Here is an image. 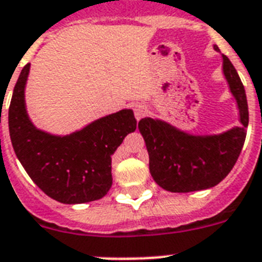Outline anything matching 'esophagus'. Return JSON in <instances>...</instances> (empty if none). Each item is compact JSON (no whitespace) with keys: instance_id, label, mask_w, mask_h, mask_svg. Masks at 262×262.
Returning a JSON list of instances; mask_svg holds the SVG:
<instances>
[{"instance_id":"1","label":"esophagus","mask_w":262,"mask_h":262,"mask_svg":"<svg viewBox=\"0 0 262 262\" xmlns=\"http://www.w3.org/2000/svg\"><path fill=\"white\" fill-rule=\"evenodd\" d=\"M134 114H135L136 120H140L142 118H144V116H146L147 107L144 106V104H142V103L136 104V106L134 107Z\"/></svg>"}]
</instances>
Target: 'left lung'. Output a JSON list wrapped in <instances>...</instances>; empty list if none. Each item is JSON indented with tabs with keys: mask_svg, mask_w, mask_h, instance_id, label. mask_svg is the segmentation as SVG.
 Segmentation results:
<instances>
[{
	"mask_svg": "<svg viewBox=\"0 0 262 262\" xmlns=\"http://www.w3.org/2000/svg\"><path fill=\"white\" fill-rule=\"evenodd\" d=\"M213 49L220 53L216 45ZM221 58L241 126L221 134L195 135L162 119L143 118L138 124L148 151L151 176L165 191L185 193L212 188L237 162L249 123L247 94L232 62L224 54Z\"/></svg>",
	"mask_w": 262,
	"mask_h": 262,
	"instance_id": "1",
	"label": "left lung"
}]
</instances>
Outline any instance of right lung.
<instances>
[{
  "mask_svg": "<svg viewBox=\"0 0 262 262\" xmlns=\"http://www.w3.org/2000/svg\"><path fill=\"white\" fill-rule=\"evenodd\" d=\"M30 63L22 69L9 107V133L25 171L42 191L63 204L99 200L113 185L111 160L123 139L136 129L131 108L102 116L69 135H54L33 124L25 87Z\"/></svg>",
  "mask_w": 262,
  "mask_h": 262,
  "instance_id": "right-lung-1",
  "label": "right lung"
}]
</instances>
